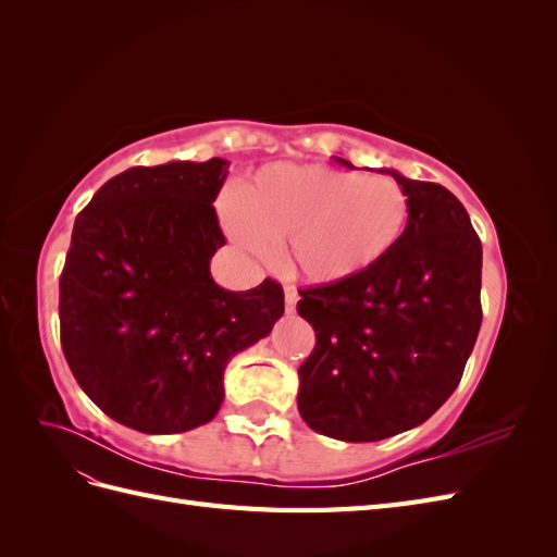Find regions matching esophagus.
<instances>
[{"instance_id": "obj_1", "label": "esophagus", "mask_w": 557, "mask_h": 557, "mask_svg": "<svg viewBox=\"0 0 557 557\" xmlns=\"http://www.w3.org/2000/svg\"><path fill=\"white\" fill-rule=\"evenodd\" d=\"M285 313H295V307H297V290L293 288V285H285Z\"/></svg>"}]
</instances>
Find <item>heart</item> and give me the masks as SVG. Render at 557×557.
Segmentation results:
<instances>
[{"instance_id": "1", "label": "heart", "mask_w": 557, "mask_h": 557, "mask_svg": "<svg viewBox=\"0 0 557 557\" xmlns=\"http://www.w3.org/2000/svg\"><path fill=\"white\" fill-rule=\"evenodd\" d=\"M409 197L385 176H358L320 164H269L223 205L232 242L252 258H272L290 242L293 272L315 285L356 278L401 242Z\"/></svg>"}]
</instances>
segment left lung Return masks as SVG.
<instances>
[{
    "label": "left lung",
    "mask_w": 557,
    "mask_h": 557,
    "mask_svg": "<svg viewBox=\"0 0 557 557\" xmlns=\"http://www.w3.org/2000/svg\"><path fill=\"white\" fill-rule=\"evenodd\" d=\"M387 174L411 205L397 248L356 278L299 290L297 301L315 332L297 409L339 442L425 423L458 387L483 318V250L460 199L440 183Z\"/></svg>",
    "instance_id": "1"
}]
</instances>
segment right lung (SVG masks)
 <instances>
[{"mask_svg": "<svg viewBox=\"0 0 557 557\" xmlns=\"http://www.w3.org/2000/svg\"><path fill=\"white\" fill-rule=\"evenodd\" d=\"M227 166H132L76 215L60 276L62 350L83 393L132 430L176 434L213 420L227 362L283 315L276 281L232 293L211 276Z\"/></svg>", "mask_w": 557, "mask_h": 557, "instance_id": "obj_1", "label": "right lung"}]
</instances>
